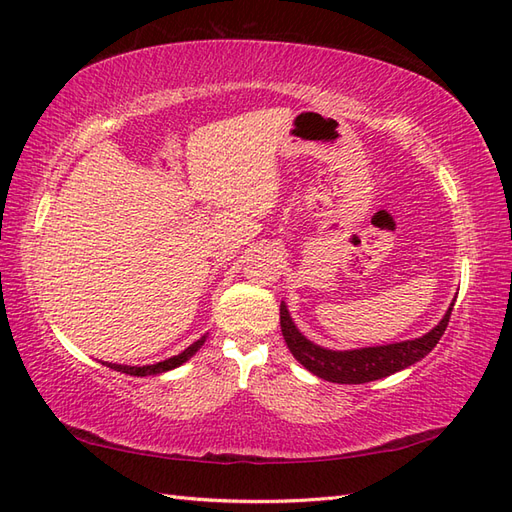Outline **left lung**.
I'll return each instance as SVG.
<instances>
[{
	"label": "left lung",
	"instance_id": "1",
	"mask_svg": "<svg viewBox=\"0 0 512 512\" xmlns=\"http://www.w3.org/2000/svg\"><path fill=\"white\" fill-rule=\"evenodd\" d=\"M452 307L454 303L450 305L443 320L424 337L411 339V342L376 346V348L335 352V350H326L311 344L307 337L298 333L283 303H281V331H283L287 348H290L292 355L303 363L311 374H316L329 383L361 385V383L378 381V378H385L393 372H400L404 368H409V365L422 361L428 352L437 346L445 329H448Z\"/></svg>",
	"mask_w": 512,
	"mask_h": 512
}]
</instances>
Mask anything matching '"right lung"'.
Wrapping results in <instances>:
<instances>
[{"label":"right lung","mask_w":512,"mask_h":512,"mask_svg":"<svg viewBox=\"0 0 512 512\" xmlns=\"http://www.w3.org/2000/svg\"><path fill=\"white\" fill-rule=\"evenodd\" d=\"M203 342H205V335L201 339H196V342L192 346H188L183 352H179L177 357H170V359L160 361V363H155V365H142V368H131V365H119V363H106V365H108V368L116 370V372H123V374H129V376L162 374V372H168V370L177 368V365H181V363H186L194 355V352L203 346Z\"/></svg>","instance_id":"add662e5"}]
</instances>
